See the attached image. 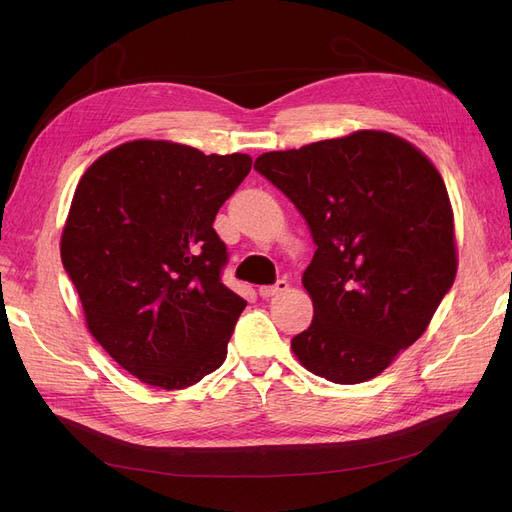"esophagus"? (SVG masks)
Wrapping results in <instances>:
<instances>
[{
    "instance_id": "esophagus-1",
    "label": "esophagus",
    "mask_w": 512,
    "mask_h": 512,
    "mask_svg": "<svg viewBox=\"0 0 512 512\" xmlns=\"http://www.w3.org/2000/svg\"><path fill=\"white\" fill-rule=\"evenodd\" d=\"M288 290V282L286 280H277L273 286H260L258 294L262 299H271L277 297V294H284Z\"/></svg>"
}]
</instances>
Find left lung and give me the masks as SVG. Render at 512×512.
Instances as JSON below:
<instances>
[{"instance_id": "obj_1", "label": "left lung", "mask_w": 512, "mask_h": 512, "mask_svg": "<svg viewBox=\"0 0 512 512\" xmlns=\"http://www.w3.org/2000/svg\"><path fill=\"white\" fill-rule=\"evenodd\" d=\"M254 168L316 243L303 273L314 320L292 352L335 384L376 378L425 333L455 282L453 209L436 166L404 138L361 130L262 153Z\"/></svg>"}]
</instances>
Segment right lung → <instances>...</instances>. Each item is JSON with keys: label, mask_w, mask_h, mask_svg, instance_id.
<instances>
[{"label": "right lung", "mask_w": 512, "mask_h": 512, "mask_svg": "<svg viewBox=\"0 0 512 512\" xmlns=\"http://www.w3.org/2000/svg\"><path fill=\"white\" fill-rule=\"evenodd\" d=\"M250 168L245 153L132 141L76 185L61 262L91 335L141 382L177 391L224 363L247 303L222 282L213 222Z\"/></svg>", "instance_id": "right-lung-1"}]
</instances>
